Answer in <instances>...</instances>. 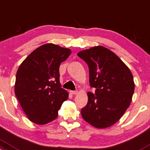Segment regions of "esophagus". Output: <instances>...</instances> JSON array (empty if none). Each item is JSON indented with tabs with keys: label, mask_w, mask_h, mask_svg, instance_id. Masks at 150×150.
<instances>
[{
	"label": "esophagus",
	"mask_w": 150,
	"mask_h": 150,
	"mask_svg": "<svg viewBox=\"0 0 150 150\" xmlns=\"http://www.w3.org/2000/svg\"><path fill=\"white\" fill-rule=\"evenodd\" d=\"M70 93L72 94V95H76L78 93V90H71L70 91Z\"/></svg>",
	"instance_id": "1"
}]
</instances>
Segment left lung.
Returning a JSON list of instances; mask_svg holds the SVG:
<instances>
[{
  "instance_id": "1",
  "label": "left lung",
  "mask_w": 150,
  "mask_h": 150,
  "mask_svg": "<svg viewBox=\"0 0 150 150\" xmlns=\"http://www.w3.org/2000/svg\"><path fill=\"white\" fill-rule=\"evenodd\" d=\"M78 55L88 64L89 80L95 93L88 92V101L82 117L97 128L117 122L131 103L134 90L132 74L117 55L103 46L80 51Z\"/></svg>"
}]
</instances>
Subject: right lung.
<instances>
[{"mask_svg": "<svg viewBox=\"0 0 150 150\" xmlns=\"http://www.w3.org/2000/svg\"><path fill=\"white\" fill-rule=\"evenodd\" d=\"M71 53L70 49L47 43L33 51L20 65L15 94L28 118L45 125L57 117L58 110L68 98L61 88L59 67Z\"/></svg>", "mask_w": 150, "mask_h": 150, "instance_id": "1", "label": "right lung"}]
</instances>
